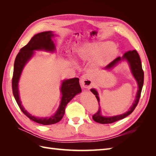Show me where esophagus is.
<instances>
[{"instance_id":"1","label":"esophagus","mask_w":156,"mask_h":156,"mask_svg":"<svg viewBox=\"0 0 156 156\" xmlns=\"http://www.w3.org/2000/svg\"><path fill=\"white\" fill-rule=\"evenodd\" d=\"M80 84L82 88H88L91 87L92 81L89 74H84L80 78Z\"/></svg>"}]
</instances>
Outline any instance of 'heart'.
<instances>
[{
    "label": "heart",
    "mask_w": 156,
    "mask_h": 156,
    "mask_svg": "<svg viewBox=\"0 0 156 156\" xmlns=\"http://www.w3.org/2000/svg\"><path fill=\"white\" fill-rule=\"evenodd\" d=\"M77 53L81 59H90L92 66L101 67L112 60L117 55L119 49L111 41H101L84 44Z\"/></svg>",
    "instance_id": "obj_1"
}]
</instances>
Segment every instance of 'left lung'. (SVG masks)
<instances>
[{"label":"left lung","instance_id":"obj_1","mask_svg":"<svg viewBox=\"0 0 156 156\" xmlns=\"http://www.w3.org/2000/svg\"><path fill=\"white\" fill-rule=\"evenodd\" d=\"M123 60H126L127 62L129 68L131 69V74L133 75L135 80L137 82V84L138 85V90L137 92L136 97H135V99L134 102L132 104V106L129 109L128 111L125 112V113L121 115H118L115 116H112V117H106V116H103L101 113V109L100 107V98L98 97V93L97 90L94 88L90 89V91L93 93L96 98H97L98 105H99V109L98 111L96 112V113L92 116V119L96 122H99L101 124H108L112 123L115 121H117L119 120H121L122 119H124L125 117H127L128 115H130L132 112L134 111L135 107H137L138 104V102L140 101V98L141 96V92L142 88H143L144 85V73L142 69V65L141 62V59L138 53L136 50H131L125 52L122 57H118L114 59L113 61L111 62L110 64L107 65L105 68V69H111L115 67L119 62Z\"/></svg>","mask_w":156,"mask_h":156}]
</instances>
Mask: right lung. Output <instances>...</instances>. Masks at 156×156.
I'll return each mask as SVG.
<instances>
[{
  "mask_svg": "<svg viewBox=\"0 0 156 156\" xmlns=\"http://www.w3.org/2000/svg\"><path fill=\"white\" fill-rule=\"evenodd\" d=\"M54 37V33L51 31L39 33L35 35L27 45L20 49L15 60L12 79L13 96L22 112L31 120L44 125L55 124L61 121L64 115L66 105L76 94L82 92L81 87L79 84V78H74L63 80L60 87L62 94L60 104L55 114L48 117H35L26 111L21 105V101L19 97V82L23 69L33 57L35 51H45L52 53L56 50L55 45L52 40Z\"/></svg>",
  "mask_w": 156,
  "mask_h": 156,
  "instance_id": "obj_1",
  "label": "right lung"
}]
</instances>
